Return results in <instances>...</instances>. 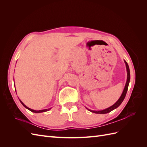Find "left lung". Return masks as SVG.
<instances>
[{
    "label": "left lung",
    "mask_w": 147,
    "mask_h": 147,
    "mask_svg": "<svg viewBox=\"0 0 147 147\" xmlns=\"http://www.w3.org/2000/svg\"><path fill=\"white\" fill-rule=\"evenodd\" d=\"M124 63H125L126 66V69H127V82H126V83L125 87H124L123 92L122 93L121 97H119V99L118 100V101L116 102V103H115V104H113L112 106H111V107H110L106 109L105 110H100V111H93V110L88 109L89 111H90V112H93V113H95L105 114V113H107L110 112L111 111L115 109H117V107H118L120 105V104L122 103V102L123 101V100L124 99V98H125V97H126V93H127V89H128L129 83V82H130V70H129V65H128L127 62L126 61H124Z\"/></svg>",
    "instance_id": "left-lung-1"
}]
</instances>
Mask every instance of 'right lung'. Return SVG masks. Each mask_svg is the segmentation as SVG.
<instances>
[{
    "mask_svg": "<svg viewBox=\"0 0 147 147\" xmlns=\"http://www.w3.org/2000/svg\"><path fill=\"white\" fill-rule=\"evenodd\" d=\"M20 101L21 102V103L23 104V105L24 107H26V109H28V110H29L30 111H31V112H34V113H41V112H47V111H48V110H50L51 109H45V110H32V109H29V107H28L27 106H26L23 102H22L20 100Z\"/></svg>",
    "mask_w": 147,
    "mask_h": 147,
    "instance_id": "right-lung-1",
    "label": "right lung"
}]
</instances>
